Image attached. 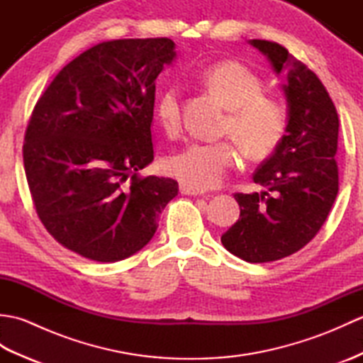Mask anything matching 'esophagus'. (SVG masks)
Here are the masks:
<instances>
[{"label":"esophagus","instance_id":"obj_1","mask_svg":"<svg viewBox=\"0 0 363 363\" xmlns=\"http://www.w3.org/2000/svg\"><path fill=\"white\" fill-rule=\"evenodd\" d=\"M179 191L182 195H190V196H198V195H204L206 191L203 189H196V187H191L187 186V184H179Z\"/></svg>","mask_w":363,"mask_h":363}]
</instances>
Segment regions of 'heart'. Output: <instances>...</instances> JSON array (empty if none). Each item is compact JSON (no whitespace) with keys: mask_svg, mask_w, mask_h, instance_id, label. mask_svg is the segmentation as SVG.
Masks as SVG:
<instances>
[{"mask_svg":"<svg viewBox=\"0 0 363 363\" xmlns=\"http://www.w3.org/2000/svg\"><path fill=\"white\" fill-rule=\"evenodd\" d=\"M198 82L226 109L221 130L233 138L190 143L165 160V172L196 189L217 187L238 159V142L246 156L265 159L277 150L289 126L279 98L264 94L260 76L238 60H220L199 73ZM154 117L167 134L181 128V90L174 84L159 91Z\"/></svg>","mask_w":363,"mask_h":363,"instance_id":"heart-1","label":"heart"}]
</instances>
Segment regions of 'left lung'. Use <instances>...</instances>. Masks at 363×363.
I'll return each mask as SVG.
<instances>
[{"instance_id": "left-lung-1", "label": "left lung", "mask_w": 363, "mask_h": 363, "mask_svg": "<svg viewBox=\"0 0 363 363\" xmlns=\"http://www.w3.org/2000/svg\"><path fill=\"white\" fill-rule=\"evenodd\" d=\"M251 45L277 74H285L289 126L252 176L265 190L234 195L240 218L221 235V243L237 257L265 264L304 248L325 225L338 194V115L318 76L285 46L259 38Z\"/></svg>"}]
</instances>
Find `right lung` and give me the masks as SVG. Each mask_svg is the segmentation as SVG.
<instances>
[{"label": "right lung", "mask_w": 363, "mask_h": 363, "mask_svg": "<svg viewBox=\"0 0 363 363\" xmlns=\"http://www.w3.org/2000/svg\"><path fill=\"white\" fill-rule=\"evenodd\" d=\"M174 56L167 37L107 40L67 64L38 98L23 164L38 218L64 248L117 262L156 233L179 189L138 172L154 159L156 79Z\"/></svg>", "instance_id": "add662e5"}]
</instances>
